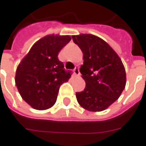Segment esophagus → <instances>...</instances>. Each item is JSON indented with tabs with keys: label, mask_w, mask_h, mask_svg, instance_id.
<instances>
[{
	"label": "esophagus",
	"mask_w": 146,
	"mask_h": 146,
	"mask_svg": "<svg viewBox=\"0 0 146 146\" xmlns=\"http://www.w3.org/2000/svg\"><path fill=\"white\" fill-rule=\"evenodd\" d=\"M73 73H74V74H75L76 76H79V75H80L79 67H78V66L75 67V68L73 69Z\"/></svg>",
	"instance_id": "obj_1"
}]
</instances>
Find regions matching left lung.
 <instances>
[{
    "label": "left lung",
    "instance_id": "1",
    "mask_svg": "<svg viewBox=\"0 0 146 146\" xmlns=\"http://www.w3.org/2000/svg\"><path fill=\"white\" fill-rule=\"evenodd\" d=\"M83 53L80 73L86 87L76 92L79 105L92 112L103 111L119 98L126 86V72L117 53L103 39L92 34L72 36Z\"/></svg>",
    "mask_w": 146,
    "mask_h": 146
}]
</instances>
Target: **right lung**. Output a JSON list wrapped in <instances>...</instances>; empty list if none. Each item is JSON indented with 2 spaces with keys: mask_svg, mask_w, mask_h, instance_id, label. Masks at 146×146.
I'll list each match as a JSON object with an SVG mask.
<instances>
[{
  "mask_svg": "<svg viewBox=\"0 0 146 146\" xmlns=\"http://www.w3.org/2000/svg\"><path fill=\"white\" fill-rule=\"evenodd\" d=\"M70 36L48 35L38 40L17 68L15 84L22 98L33 108L47 110L54 105L60 86L71 77L59 60Z\"/></svg>",
  "mask_w": 146,
  "mask_h": 146,
  "instance_id": "1",
  "label": "right lung"
}]
</instances>
